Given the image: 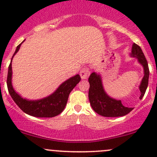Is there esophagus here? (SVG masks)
<instances>
[{
    "label": "esophagus",
    "instance_id": "esophagus-1",
    "mask_svg": "<svg viewBox=\"0 0 157 157\" xmlns=\"http://www.w3.org/2000/svg\"><path fill=\"white\" fill-rule=\"evenodd\" d=\"M80 75L81 77V78L83 80H85L90 76V70H89L88 67H83V68L81 69L80 73Z\"/></svg>",
    "mask_w": 157,
    "mask_h": 157
}]
</instances>
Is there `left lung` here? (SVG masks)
Masks as SVG:
<instances>
[{
    "label": "left lung",
    "instance_id": "obj_1",
    "mask_svg": "<svg viewBox=\"0 0 157 157\" xmlns=\"http://www.w3.org/2000/svg\"><path fill=\"white\" fill-rule=\"evenodd\" d=\"M131 56L137 58L144 69V77L140 86V99H142L148 86L150 74L148 63L140 47L135 43L132 45ZM88 81L90 83L89 100L92 108L97 114L104 117H120L127 115L133 110V108L124 107L121 100H115L109 97L104 91L101 77L99 74L92 73Z\"/></svg>",
    "mask_w": 157,
    "mask_h": 157
}]
</instances>
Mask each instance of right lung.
<instances>
[{"instance_id": "1", "label": "right lung", "mask_w": 157, "mask_h": 157, "mask_svg": "<svg viewBox=\"0 0 157 157\" xmlns=\"http://www.w3.org/2000/svg\"><path fill=\"white\" fill-rule=\"evenodd\" d=\"M21 44L17 47L13 57L20 49ZM12 57V59H13ZM11 59L10 64L8 67V74H7V89L10 95L23 112L28 115L34 117H39V118H52L56 115H58L63 112L67 104L68 96L72 91V90L76 86V85L80 81V77L79 74H77L74 77H71L66 80L62 83L58 90L48 97L40 100H26L23 99L20 96H19L12 86L11 83V77H12V67H11Z\"/></svg>"}]
</instances>
